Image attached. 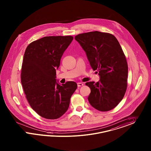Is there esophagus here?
Returning <instances> with one entry per match:
<instances>
[{
    "label": "esophagus",
    "instance_id": "obj_1",
    "mask_svg": "<svg viewBox=\"0 0 151 151\" xmlns=\"http://www.w3.org/2000/svg\"><path fill=\"white\" fill-rule=\"evenodd\" d=\"M83 83H78V87H81V86H83Z\"/></svg>",
    "mask_w": 151,
    "mask_h": 151
}]
</instances>
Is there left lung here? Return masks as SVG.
Returning a JSON list of instances; mask_svg holds the SVG:
<instances>
[{
  "instance_id": "left-lung-1",
  "label": "left lung",
  "mask_w": 151,
  "mask_h": 151,
  "mask_svg": "<svg viewBox=\"0 0 151 151\" xmlns=\"http://www.w3.org/2000/svg\"><path fill=\"white\" fill-rule=\"evenodd\" d=\"M86 52L100 81L85 83L91 90L90 105L101 111L114 109L122 101L127 88L128 64L119 43L109 33L90 32L75 37Z\"/></svg>"
}]
</instances>
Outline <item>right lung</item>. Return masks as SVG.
<instances>
[{
  "label": "right lung",
  "mask_w": 151,
  "mask_h": 151,
  "mask_svg": "<svg viewBox=\"0 0 151 151\" xmlns=\"http://www.w3.org/2000/svg\"><path fill=\"white\" fill-rule=\"evenodd\" d=\"M73 37L47 36L32 42L24 52L21 83L32 108L42 117L56 119L68 110L77 83L56 82V70Z\"/></svg>",
  "instance_id": "1"
}]
</instances>
